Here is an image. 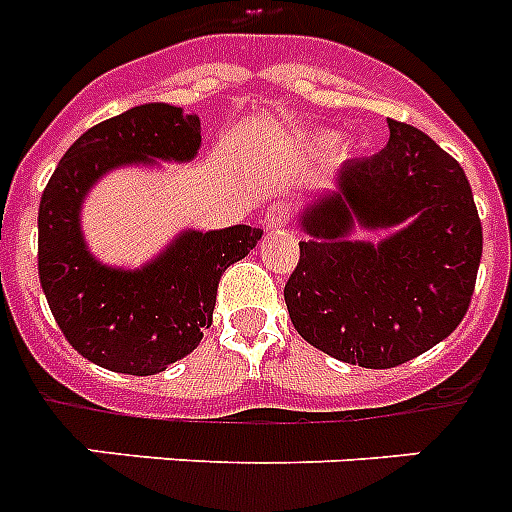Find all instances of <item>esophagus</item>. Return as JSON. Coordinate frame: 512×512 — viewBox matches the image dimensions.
Listing matches in <instances>:
<instances>
[{
  "mask_svg": "<svg viewBox=\"0 0 512 512\" xmlns=\"http://www.w3.org/2000/svg\"><path fill=\"white\" fill-rule=\"evenodd\" d=\"M292 223V202L289 199H273L265 210V228H286Z\"/></svg>",
  "mask_w": 512,
  "mask_h": 512,
  "instance_id": "esophagus-1",
  "label": "esophagus"
}]
</instances>
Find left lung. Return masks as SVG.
<instances>
[{
    "instance_id": "left-lung-1",
    "label": "left lung",
    "mask_w": 512,
    "mask_h": 512,
    "mask_svg": "<svg viewBox=\"0 0 512 512\" xmlns=\"http://www.w3.org/2000/svg\"><path fill=\"white\" fill-rule=\"evenodd\" d=\"M396 227L384 243H350L354 223ZM310 239L284 286L299 336L363 368H394L455 331L481 263V220L455 157L418 128L389 120L378 155L344 162L336 191L299 218Z\"/></svg>"
}]
</instances>
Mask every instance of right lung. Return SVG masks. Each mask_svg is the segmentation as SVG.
<instances>
[{
  "mask_svg": "<svg viewBox=\"0 0 512 512\" xmlns=\"http://www.w3.org/2000/svg\"><path fill=\"white\" fill-rule=\"evenodd\" d=\"M197 115L139 105L89 128L54 168L39 205V281L73 350L107 371L152 376L197 350L210 328L218 281L263 231H184L139 270L97 263L81 234V202L120 165L186 162L202 144Z\"/></svg>",
  "mask_w": 512,
  "mask_h": 512,
  "instance_id": "add662e5",
  "label": "right lung"
}]
</instances>
